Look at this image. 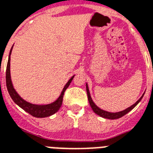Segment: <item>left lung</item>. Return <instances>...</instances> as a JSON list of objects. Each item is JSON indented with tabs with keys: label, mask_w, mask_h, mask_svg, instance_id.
I'll use <instances>...</instances> for the list:
<instances>
[{
	"label": "left lung",
	"mask_w": 153,
	"mask_h": 153,
	"mask_svg": "<svg viewBox=\"0 0 153 153\" xmlns=\"http://www.w3.org/2000/svg\"><path fill=\"white\" fill-rule=\"evenodd\" d=\"M86 90H87V94H88V102L89 103H90V106H91V109H92V111L95 112V113L96 114H98V115L101 116V117H102V118H108V119H117V118H121V117H123V116H124L125 114H126L128 112H129V111H131L132 109H134V107H136L137 105L138 104V102H140V100H141V99L143 98V96H144V94L142 95V96L135 103H134V105H132V106H130L129 107H128L127 109L124 110V111H120V112H116V113H111V112H108V111H103V110L100 109V108H99V107L96 106L95 103H94V102L92 101V100H91V96H90V92H89V89H88V84H86Z\"/></svg>",
	"instance_id": "obj_1"
}]
</instances>
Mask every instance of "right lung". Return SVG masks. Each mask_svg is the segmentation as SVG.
Listing matches in <instances>:
<instances>
[{
    "label": "right lung",
    "instance_id": "obj_1",
    "mask_svg": "<svg viewBox=\"0 0 153 153\" xmlns=\"http://www.w3.org/2000/svg\"><path fill=\"white\" fill-rule=\"evenodd\" d=\"M12 50H13V47L11 49L10 53H9L8 64H7V69H6V86H7V89H8V93L10 95L11 98L13 99V101L19 107H21L22 109L24 110L26 112L30 114V115L34 116L35 118H45V117H49V116L55 114L60 109L61 106H62L65 91L67 89V88L69 86L70 83L72 82L74 76H73L69 79V81L67 82V84L65 85L62 93H61L60 96L56 101H54L52 103L46 105H36L30 103V102H27L24 100H23L18 95V93H17L16 90L14 89V88H13V83H12V80H11L10 75V55L11 53H12Z\"/></svg>",
    "mask_w": 153,
    "mask_h": 153
}]
</instances>
